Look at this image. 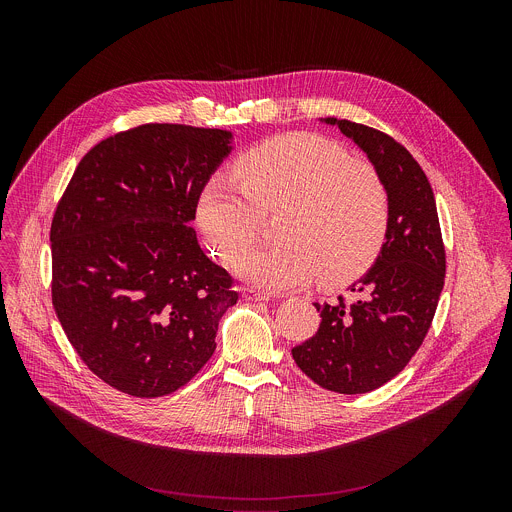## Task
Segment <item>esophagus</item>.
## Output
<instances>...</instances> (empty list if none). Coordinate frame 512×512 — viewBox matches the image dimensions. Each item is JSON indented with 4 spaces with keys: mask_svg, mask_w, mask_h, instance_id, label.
Segmentation results:
<instances>
[{
    "mask_svg": "<svg viewBox=\"0 0 512 512\" xmlns=\"http://www.w3.org/2000/svg\"><path fill=\"white\" fill-rule=\"evenodd\" d=\"M243 298L249 302H269L271 296L265 294V291H259L255 287H243Z\"/></svg>",
    "mask_w": 512,
    "mask_h": 512,
    "instance_id": "34e87169",
    "label": "esophagus"
}]
</instances>
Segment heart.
<instances>
[{
    "label": "heart",
    "mask_w": 512,
    "mask_h": 512,
    "mask_svg": "<svg viewBox=\"0 0 512 512\" xmlns=\"http://www.w3.org/2000/svg\"><path fill=\"white\" fill-rule=\"evenodd\" d=\"M275 209L278 243L248 250L260 214ZM389 214V192L373 166L304 131L253 145L235 160L233 176L212 172L196 204L198 225L216 255L227 263L235 258L233 269L271 294L316 277L324 287L360 277L383 249Z\"/></svg>",
    "instance_id": "b5f03b06"
}]
</instances>
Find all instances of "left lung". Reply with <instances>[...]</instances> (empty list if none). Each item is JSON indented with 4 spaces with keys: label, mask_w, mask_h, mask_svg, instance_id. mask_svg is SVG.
Listing matches in <instances>:
<instances>
[{
    "label": "left lung",
    "mask_w": 512,
    "mask_h": 512,
    "mask_svg": "<svg viewBox=\"0 0 512 512\" xmlns=\"http://www.w3.org/2000/svg\"><path fill=\"white\" fill-rule=\"evenodd\" d=\"M324 121L338 125L383 178L389 231L375 265L350 287L358 300L314 304L320 328L291 356L320 387L356 395L397 377L421 346L444 289L446 249L429 180L403 145L348 119Z\"/></svg>",
    "instance_id": "8db88e82"
}]
</instances>
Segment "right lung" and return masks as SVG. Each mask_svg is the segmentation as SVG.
<instances>
[{"label":"right lung","instance_id":"1","mask_svg":"<svg viewBox=\"0 0 512 512\" xmlns=\"http://www.w3.org/2000/svg\"><path fill=\"white\" fill-rule=\"evenodd\" d=\"M231 139L178 123L119 131L79 162L56 204L54 312L89 371L121 393L152 399L184 387L239 300L190 227Z\"/></svg>","mask_w":512,"mask_h":512}]
</instances>
